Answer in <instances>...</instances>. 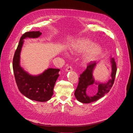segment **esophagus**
Here are the masks:
<instances>
[{"mask_svg":"<svg viewBox=\"0 0 133 133\" xmlns=\"http://www.w3.org/2000/svg\"><path fill=\"white\" fill-rule=\"evenodd\" d=\"M72 70H73V69H72V68H71V66H68V67L66 68V69H65V71H67V72H68V71H72Z\"/></svg>","mask_w":133,"mask_h":133,"instance_id":"34e87169","label":"esophagus"}]
</instances>
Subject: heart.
<instances>
[{"label": "heart", "mask_w": 133, "mask_h": 133, "mask_svg": "<svg viewBox=\"0 0 133 133\" xmlns=\"http://www.w3.org/2000/svg\"><path fill=\"white\" fill-rule=\"evenodd\" d=\"M69 50L75 54H81L82 61L84 64L95 62L99 59L103 53V47L98 43H94L91 40L80 38L71 43Z\"/></svg>", "instance_id": "heart-1"}]
</instances>
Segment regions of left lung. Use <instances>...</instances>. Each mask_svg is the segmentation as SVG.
<instances>
[{
  "label": "left lung",
  "mask_w": 133,
  "mask_h": 133,
  "mask_svg": "<svg viewBox=\"0 0 133 133\" xmlns=\"http://www.w3.org/2000/svg\"><path fill=\"white\" fill-rule=\"evenodd\" d=\"M109 59L110 60L111 67V79L107 82H98L94 78L93 72L98 62H94L89 63L87 69L80 75L78 85L74 92L75 98L79 102L85 104L95 102L103 97L110 91L114 84L117 69L114 59L110 57ZM95 85H97V92L93 96H89L87 92V90H89L91 91H94L95 89Z\"/></svg>",
  "instance_id": "obj_1"
}]
</instances>
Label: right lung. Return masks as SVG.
I'll use <instances>...</instances> for the list:
<instances>
[{
	"instance_id": "obj_1",
	"label": "right lung",
	"mask_w": 133,
	"mask_h": 133,
	"mask_svg": "<svg viewBox=\"0 0 133 133\" xmlns=\"http://www.w3.org/2000/svg\"><path fill=\"white\" fill-rule=\"evenodd\" d=\"M42 35L39 31H29L24 34L14 55L13 68L15 79L18 89L26 98L40 102H47L51 98L53 89L59 74L60 69L48 68L42 73L31 75L21 65V53L26 38H38Z\"/></svg>"
}]
</instances>
